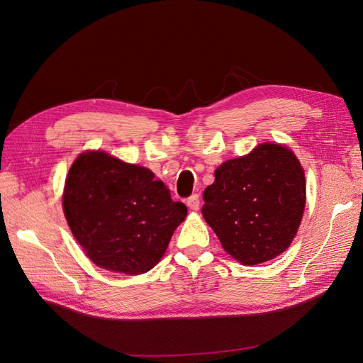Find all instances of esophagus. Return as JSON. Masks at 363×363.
Returning a JSON list of instances; mask_svg holds the SVG:
<instances>
[{
	"label": "esophagus",
	"instance_id": "esophagus-1",
	"mask_svg": "<svg viewBox=\"0 0 363 363\" xmlns=\"http://www.w3.org/2000/svg\"><path fill=\"white\" fill-rule=\"evenodd\" d=\"M188 207L191 208V211H199V208H200V196L196 194L191 195L188 199Z\"/></svg>",
	"mask_w": 363,
	"mask_h": 363
}]
</instances>
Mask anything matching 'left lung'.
<instances>
[{"instance_id": "1", "label": "left lung", "mask_w": 363, "mask_h": 363, "mask_svg": "<svg viewBox=\"0 0 363 363\" xmlns=\"http://www.w3.org/2000/svg\"><path fill=\"white\" fill-rule=\"evenodd\" d=\"M203 216L223 248L244 265L277 257L301 223L306 179L286 147L262 144L224 162L203 194Z\"/></svg>"}]
</instances>
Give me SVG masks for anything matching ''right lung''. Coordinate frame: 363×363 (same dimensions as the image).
I'll list each match as a JSON object with an SVG mask.
<instances>
[{
	"label": "right lung",
	"instance_id": "obj_1",
	"mask_svg": "<svg viewBox=\"0 0 363 363\" xmlns=\"http://www.w3.org/2000/svg\"><path fill=\"white\" fill-rule=\"evenodd\" d=\"M63 211L95 265L130 276L155 268L188 215L150 169L103 151L83 152L72 163Z\"/></svg>",
	"mask_w": 363,
	"mask_h": 363
}]
</instances>
